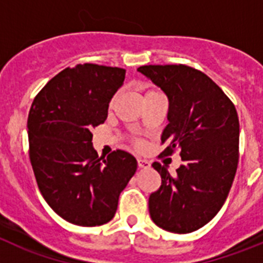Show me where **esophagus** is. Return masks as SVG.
Wrapping results in <instances>:
<instances>
[{"instance_id": "34e87169", "label": "esophagus", "mask_w": 263, "mask_h": 263, "mask_svg": "<svg viewBox=\"0 0 263 263\" xmlns=\"http://www.w3.org/2000/svg\"><path fill=\"white\" fill-rule=\"evenodd\" d=\"M137 162H138L139 168H148V167H150V162H147L146 159H142V158H138Z\"/></svg>"}]
</instances>
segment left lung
<instances>
[{"label": "left lung", "mask_w": 263, "mask_h": 263, "mask_svg": "<svg viewBox=\"0 0 263 263\" xmlns=\"http://www.w3.org/2000/svg\"><path fill=\"white\" fill-rule=\"evenodd\" d=\"M137 71L168 99L162 155L178 148L184 162L174 175L153 164L162 184L148 197V212L164 231L191 233L217 215L231 191L238 163L237 110L221 88L191 67L142 66Z\"/></svg>", "instance_id": "1"}]
</instances>
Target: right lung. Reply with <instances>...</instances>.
I'll return each instance as SVG.
<instances>
[{
  "label": "right lung",
  "instance_id": "add662e5",
  "mask_svg": "<svg viewBox=\"0 0 263 263\" xmlns=\"http://www.w3.org/2000/svg\"><path fill=\"white\" fill-rule=\"evenodd\" d=\"M125 69L78 64L51 79L27 120L30 160L42 196L66 221L96 227L110 221L121 191L137 171L124 150L99 158L92 129L108 117Z\"/></svg>",
  "mask_w": 263,
  "mask_h": 263
}]
</instances>
